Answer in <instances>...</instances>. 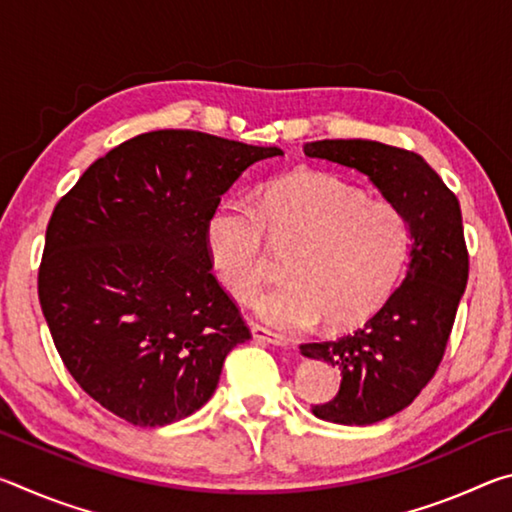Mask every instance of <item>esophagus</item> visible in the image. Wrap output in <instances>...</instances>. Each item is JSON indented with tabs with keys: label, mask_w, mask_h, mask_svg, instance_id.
<instances>
[{
	"label": "esophagus",
	"mask_w": 512,
	"mask_h": 512,
	"mask_svg": "<svg viewBox=\"0 0 512 512\" xmlns=\"http://www.w3.org/2000/svg\"><path fill=\"white\" fill-rule=\"evenodd\" d=\"M253 339L259 343H268V345H287V339H284V336L275 334L266 327H259V325H253Z\"/></svg>",
	"instance_id": "obj_1"
}]
</instances>
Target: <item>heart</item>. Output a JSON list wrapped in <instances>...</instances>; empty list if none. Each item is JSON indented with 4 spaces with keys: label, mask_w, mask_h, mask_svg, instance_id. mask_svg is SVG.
Returning <instances> with one entry per match:
<instances>
[{
    "label": "heart",
    "mask_w": 512,
    "mask_h": 512,
    "mask_svg": "<svg viewBox=\"0 0 512 512\" xmlns=\"http://www.w3.org/2000/svg\"><path fill=\"white\" fill-rule=\"evenodd\" d=\"M264 232L273 246L296 250L284 266L287 284L259 296L266 325L298 332L366 323L400 287L413 248L409 216L388 201L327 173L300 171L266 189L257 210L225 201L205 225L207 255L219 282L250 302L266 277Z\"/></svg>",
    "instance_id": "obj_1"
}]
</instances>
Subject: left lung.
I'll list each match as a JSON object with an SVG mask.
<instances>
[{
  "label": "left lung",
  "instance_id": "obj_1",
  "mask_svg": "<svg viewBox=\"0 0 512 512\" xmlns=\"http://www.w3.org/2000/svg\"><path fill=\"white\" fill-rule=\"evenodd\" d=\"M305 155L368 176L413 228L409 266L391 300L350 334L300 345L302 357L341 370L339 393L311 413L366 427L406 409L443 361L470 271L461 205L413 151L372 140H320L307 142Z\"/></svg>",
  "mask_w": 512,
  "mask_h": 512
}]
</instances>
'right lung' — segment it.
<instances>
[{"label": "right lung", "instance_id": "1", "mask_svg": "<svg viewBox=\"0 0 512 512\" xmlns=\"http://www.w3.org/2000/svg\"><path fill=\"white\" fill-rule=\"evenodd\" d=\"M284 155L198 131L137 135L60 198L38 273L51 339L79 386L135 427L201 409L250 339L212 275L205 225L250 164Z\"/></svg>", "mask_w": 512, "mask_h": 512}]
</instances>
